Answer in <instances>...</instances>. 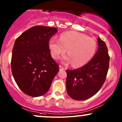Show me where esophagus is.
Returning a JSON list of instances; mask_svg holds the SVG:
<instances>
[{"label":"esophagus","mask_w":122,"mask_h":122,"mask_svg":"<svg viewBox=\"0 0 122 122\" xmlns=\"http://www.w3.org/2000/svg\"><path fill=\"white\" fill-rule=\"evenodd\" d=\"M59 69L60 71H63V70H64V68L63 67L61 66H59Z\"/></svg>","instance_id":"esophagus-1"}]
</instances>
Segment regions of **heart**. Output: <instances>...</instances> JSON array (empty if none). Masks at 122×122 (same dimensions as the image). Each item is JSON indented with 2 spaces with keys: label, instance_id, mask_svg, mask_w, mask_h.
<instances>
[{
  "label": "heart",
  "instance_id": "b5f03b06",
  "mask_svg": "<svg viewBox=\"0 0 122 122\" xmlns=\"http://www.w3.org/2000/svg\"><path fill=\"white\" fill-rule=\"evenodd\" d=\"M49 47L54 59H58L68 49V55L63 58V61L73 63V66L78 67L86 64L93 58L97 49V42L83 33L69 31L61 34L59 39L51 38Z\"/></svg>",
  "mask_w": 122,
  "mask_h": 122
}]
</instances>
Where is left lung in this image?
I'll list each match as a JSON object with an SVG mask.
<instances>
[{"instance_id": "obj_1", "label": "left lung", "mask_w": 122, "mask_h": 122, "mask_svg": "<svg viewBox=\"0 0 122 122\" xmlns=\"http://www.w3.org/2000/svg\"><path fill=\"white\" fill-rule=\"evenodd\" d=\"M98 49L93 59L82 67L66 69V87L72 99L84 101L96 94L106 81L110 57L106 43L98 38Z\"/></svg>"}]
</instances>
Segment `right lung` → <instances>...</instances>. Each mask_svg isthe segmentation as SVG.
Listing matches in <instances>:
<instances>
[{"label":"right lung","instance_id":"obj_1","mask_svg":"<svg viewBox=\"0 0 122 122\" xmlns=\"http://www.w3.org/2000/svg\"><path fill=\"white\" fill-rule=\"evenodd\" d=\"M57 31L54 27L34 26L15 41L11 71L18 86L26 95L37 97L46 94L59 71L49 47V40Z\"/></svg>","mask_w":122,"mask_h":122}]
</instances>
